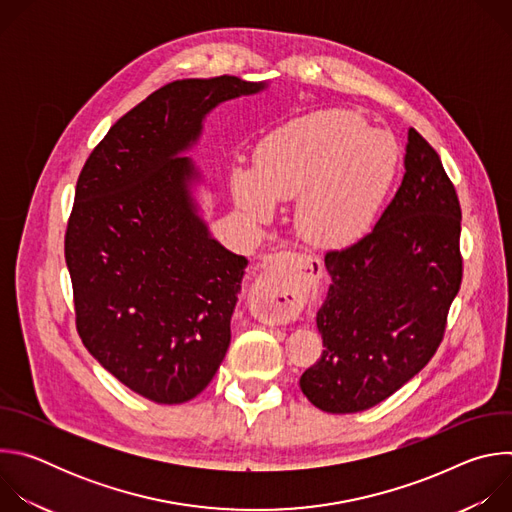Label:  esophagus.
<instances>
[{"label":"esophagus","mask_w":512,"mask_h":512,"mask_svg":"<svg viewBox=\"0 0 512 512\" xmlns=\"http://www.w3.org/2000/svg\"><path fill=\"white\" fill-rule=\"evenodd\" d=\"M312 261L296 255H277L263 265L253 294L259 314L269 322L296 318L306 302L312 277Z\"/></svg>","instance_id":"34e87169"}]
</instances>
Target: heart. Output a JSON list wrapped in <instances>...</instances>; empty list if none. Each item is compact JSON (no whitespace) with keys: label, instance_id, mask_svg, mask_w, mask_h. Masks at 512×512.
I'll list each match as a JSON object with an SVG mask.
<instances>
[{"label":"heart","instance_id":"obj_1","mask_svg":"<svg viewBox=\"0 0 512 512\" xmlns=\"http://www.w3.org/2000/svg\"><path fill=\"white\" fill-rule=\"evenodd\" d=\"M399 166L397 141L350 111H316L273 129L255 166L233 176L237 204L257 221L298 198V233L316 247L356 243L375 223Z\"/></svg>","mask_w":512,"mask_h":512}]
</instances>
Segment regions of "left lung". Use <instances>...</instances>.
I'll return each mask as SVG.
<instances>
[{
  "instance_id": "1",
  "label": "left lung",
  "mask_w": 512,
  "mask_h": 512,
  "mask_svg": "<svg viewBox=\"0 0 512 512\" xmlns=\"http://www.w3.org/2000/svg\"><path fill=\"white\" fill-rule=\"evenodd\" d=\"M405 174L375 229L326 253L332 285L316 326L324 352L300 387L326 413L391 397L435 354L462 283V210L440 156L409 129Z\"/></svg>"
}]
</instances>
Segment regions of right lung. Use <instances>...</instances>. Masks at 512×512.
<instances>
[{"label": "right lung", "instance_id": "1", "mask_svg": "<svg viewBox=\"0 0 512 512\" xmlns=\"http://www.w3.org/2000/svg\"><path fill=\"white\" fill-rule=\"evenodd\" d=\"M267 81L182 79L125 113L89 156L64 257L87 350L133 393L162 405L194 399L231 344L247 259L200 214L204 174L186 154L206 115Z\"/></svg>", "mask_w": 512, "mask_h": 512}]
</instances>
